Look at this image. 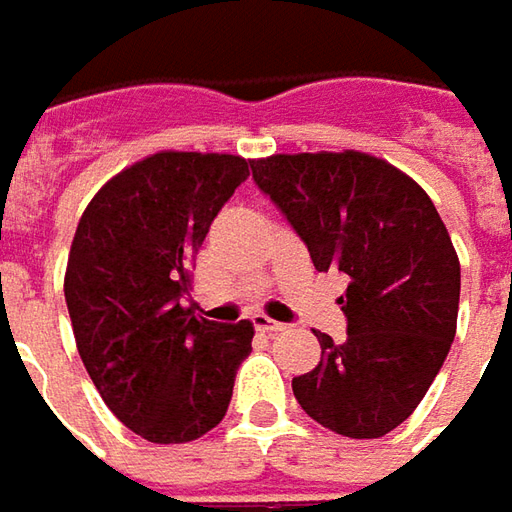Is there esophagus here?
<instances>
[{"label": "esophagus", "mask_w": 512, "mask_h": 512, "mask_svg": "<svg viewBox=\"0 0 512 512\" xmlns=\"http://www.w3.org/2000/svg\"><path fill=\"white\" fill-rule=\"evenodd\" d=\"M255 328L260 334H266V337H277V334H283L286 331V323H277V320H269V317H255Z\"/></svg>", "instance_id": "1"}]
</instances>
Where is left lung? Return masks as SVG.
I'll return each mask as SVG.
<instances>
[{
  "label": "left lung",
  "mask_w": 512,
  "mask_h": 512,
  "mask_svg": "<svg viewBox=\"0 0 512 512\" xmlns=\"http://www.w3.org/2000/svg\"><path fill=\"white\" fill-rule=\"evenodd\" d=\"M252 178L309 246L340 269L343 343L317 331V368L291 379L300 408L351 439H379L414 414L456 337L459 257L428 192L368 152L257 158Z\"/></svg>",
  "instance_id": "1"
}]
</instances>
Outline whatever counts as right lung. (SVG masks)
<instances>
[{"label": "right lung", "mask_w": 512, "mask_h": 512, "mask_svg": "<svg viewBox=\"0 0 512 512\" xmlns=\"http://www.w3.org/2000/svg\"><path fill=\"white\" fill-rule=\"evenodd\" d=\"M249 175L240 155L155 152L121 169L81 215L64 300L101 399L155 445L212 431L229 408L255 326L195 317L192 260Z\"/></svg>", "instance_id": "obj_1"}]
</instances>
